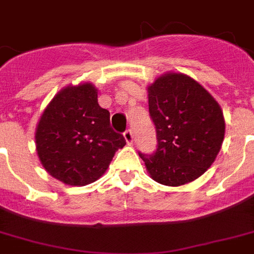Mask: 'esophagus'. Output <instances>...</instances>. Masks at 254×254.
I'll return each instance as SVG.
<instances>
[{
  "label": "esophagus",
  "instance_id": "esophagus-1",
  "mask_svg": "<svg viewBox=\"0 0 254 254\" xmlns=\"http://www.w3.org/2000/svg\"><path fill=\"white\" fill-rule=\"evenodd\" d=\"M124 138H125V141H127V143L133 142V138H134V134H133V131H131L130 129L125 131V133H124Z\"/></svg>",
  "mask_w": 254,
  "mask_h": 254
}]
</instances>
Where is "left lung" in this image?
<instances>
[{
    "label": "left lung",
    "mask_w": 254,
    "mask_h": 254,
    "mask_svg": "<svg viewBox=\"0 0 254 254\" xmlns=\"http://www.w3.org/2000/svg\"><path fill=\"white\" fill-rule=\"evenodd\" d=\"M147 99L158 138L154 154H139L149 175L170 187L197 179L223 145L221 107L203 85L182 72L157 77L147 85Z\"/></svg>",
    "instance_id": "8db88e82"
}]
</instances>
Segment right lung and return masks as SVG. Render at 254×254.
Wrapping results in <instances>:
<instances>
[{"instance_id": "1", "label": "right lung", "mask_w": 254, "mask_h": 254, "mask_svg": "<svg viewBox=\"0 0 254 254\" xmlns=\"http://www.w3.org/2000/svg\"><path fill=\"white\" fill-rule=\"evenodd\" d=\"M109 116L89 81L62 88L35 129L37 154L46 171L77 187L103 177L116 151L127 145L124 135L111 127Z\"/></svg>"}]
</instances>
